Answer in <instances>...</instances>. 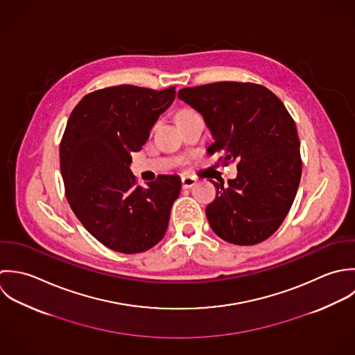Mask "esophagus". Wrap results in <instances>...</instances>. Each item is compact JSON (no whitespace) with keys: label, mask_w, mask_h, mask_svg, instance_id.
Segmentation results:
<instances>
[{"label":"esophagus","mask_w":355,"mask_h":355,"mask_svg":"<svg viewBox=\"0 0 355 355\" xmlns=\"http://www.w3.org/2000/svg\"><path fill=\"white\" fill-rule=\"evenodd\" d=\"M181 182H182V188H184V189H188V188H192V187L196 184V180H195L193 177L185 175V177L181 178Z\"/></svg>","instance_id":"1"}]
</instances>
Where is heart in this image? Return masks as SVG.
<instances>
[{
	"label": "heart",
	"instance_id": "b5f03b06",
	"mask_svg": "<svg viewBox=\"0 0 355 355\" xmlns=\"http://www.w3.org/2000/svg\"><path fill=\"white\" fill-rule=\"evenodd\" d=\"M185 111H189V110H184V111H181V112H185Z\"/></svg>",
	"mask_w": 355,
	"mask_h": 355
}]
</instances>
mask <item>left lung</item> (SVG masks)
Returning a JSON list of instances; mask_svg holds the SVG:
<instances>
[{"label": "left lung", "instance_id": "obj_1", "mask_svg": "<svg viewBox=\"0 0 355 355\" xmlns=\"http://www.w3.org/2000/svg\"><path fill=\"white\" fill-rule=\"evenodd\" d=\"M180 100L199 111L219 162L237 160V177L216 188L206 209L210 226L222 240L254 245L269 239L289 211L302 175L299 137L282 100L251 82H215L184 87Z\"/></svg>", "mask_w": 355, "mask_h": 355}]
</instances>
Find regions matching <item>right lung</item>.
Returning a JSON list of instances; mask_svg holds the SVG:
<instances>
[{"label":"right lung","mask_w":355,"mask_h":355,"mask_svg":"<svg viewBox=\"0 0 355 355\" xmlns=\"http://www.w3.org/2000/svg\"><path fill=\"white\" fill-rule=\"evenodd\" d=\"M175 87L119 85L86 94L72 110L60 142V170L72 211L107 248L139 254L164 236L181 191L177 175H157L146 188L130 170Z\"/></svg>","instance_id":"obj_1"}]
</instances>
